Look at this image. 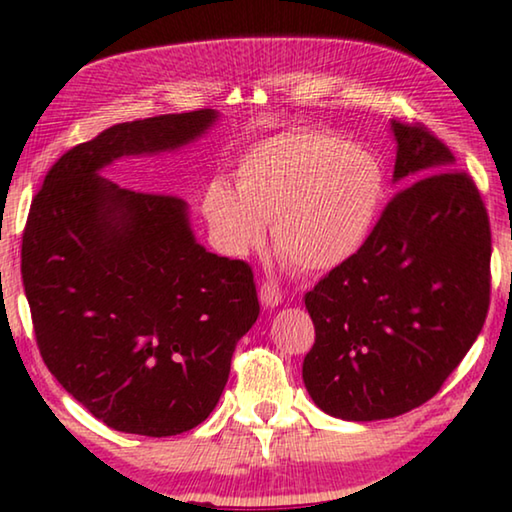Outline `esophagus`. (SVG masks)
<instances>
[{
    "label": "esophagus",
    "instance_id": "esophagus-1",
    "mask_svg": "<svg viewBox=\"0 0 512 512\" xmlns=\"http://www.w3.org/2000/svg\"><path fill=\"white\" fill-rule=\"evenodd\" d=\"M282 289L277 287V284L273 280H264L262 287H259V300H262V305L266 309H273L282 302Z\"/></svg>",
    "mask_w": 512,
    "mask_h": 512
}]
</instances>
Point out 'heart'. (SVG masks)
Masks as SVG:
<instances>
[{
    "label": "heart",
    "mask_w": 512,
    "mask_h": 512,
    "mask_svg": "<svg viewBox=\"0 0 512 512\" xmlns=\"http://www.w3.org/2000/svg\"><path fill=\"white\" fill-rule=\"evenodd\" d=\"M235 187L212 183L203 212L223 250L246 255L273 228V248L300 271H329L366 244L384 203L379 158L345 137L309 131L255 146Z\"/></svg>",
    "instance_id": "heart-1"
}]
</instances>
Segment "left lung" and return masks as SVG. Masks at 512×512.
<instances>
[{
  "mask_svg": "<svg viewBox=\"0 0 512 512\" xmlns=\"http://www.w3.org/2000/svg\"><path fill=\"white\" fill-rule=\"evenodd\" d=\"M397 192L357 255L305 296L316 343L302 363L320 411L386 420L431 400L490 305V221L454 153L393 119Z\"/></svg>",
  "mask_w": 512,
  "mask_h": 512,
  "instance_id": "1",
  "label": "left lung"
}]
</instances>
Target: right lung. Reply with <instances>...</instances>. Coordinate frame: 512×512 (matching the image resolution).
<instances>
[{
    "label": "right lung",
    "mask_w": 512,
    "mask_h": 512,
    "mask_svg": "<svg viewBox=\"0 0 512 512\" xmlns=\"http://www.w3.org/2000/svg\"><path fill=\"white\" fill-rule=\"evenodd\" d=\"M216 110L110 126L45 176L22 237V282L51 375L110 429L176 436L214 411L237 341L259 316L253 271L198 244L178 196L99 176L176 151Z\"/></svg>",
    "instance_id": "right-lung-1"
}]
</instances>
